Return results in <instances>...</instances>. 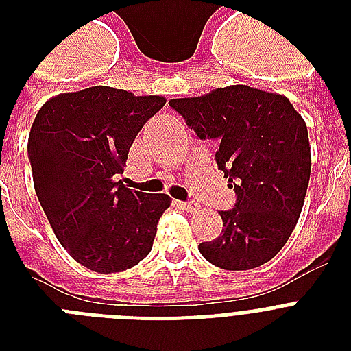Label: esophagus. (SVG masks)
<instances>
[{
    "label": "esophagus",
    "mask_w": 351,
    "mask_h": 351,
    "mask_svg": "<svg viewBox=\"0 0 351 351\" xmlns=\"http://www.w3.org/2000/svg\"><path fill=\"white\" fill-rule=\"evenodd\" d=\"M178 206H180L182 209L189 211V213H195V211H198V209H200V206H198L197 202H180Z\"/></svg>",
    "instance_id": "esophagus-1"
}]
</instances>
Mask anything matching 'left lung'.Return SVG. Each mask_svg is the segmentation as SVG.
I'll use <instances>...</instances> for the list:
<instances>
[{"label": "left lung", "mask_w": 351, "mask_h": 351, "mask_svg": "<svg viewBox=\"0 0 351 351\" xmlns=\"http://www.w3.org/2000/svg\"><path fill=\"white\" fill-rule=\"evenodd\" d=\"M169 106L200 138L219 142L217 164L237 204L220 211L224 230L202 242L206 261L242 271L266 264L293 233L311 173L308 127L284 95L228 85Z\"/></svg>", "instance_id": "1"}]
</instances>
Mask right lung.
Wrapping results in <instances>:
<instances>
[{"mask_svg":"<svg viewBox=\"0 0 351 351\" xmlns=\"http://www.w3.org/2000/svg\"><path fill=\"white\" fill-rule=\"evenodd\" d=\"M164 106V96L95 85L49 98L30 127L38 200L60 244L93 271L129 269L153 247L171 198L117 178L143 123Z\"/></svg>","mask_w":351,"mask_h":351,"instance_id":"add662e5","label":"right lung"}]
</instances>
